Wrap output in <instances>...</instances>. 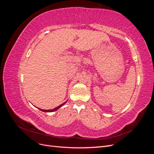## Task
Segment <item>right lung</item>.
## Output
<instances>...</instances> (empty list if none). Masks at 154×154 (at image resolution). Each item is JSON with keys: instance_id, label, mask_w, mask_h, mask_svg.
<instances>
[{"instance_id": "right-lung-1", "label": "right lung", "mask_w": 154, "mask_h": 154, "mask_svg": "<svg viewBox=\"0 0 154 154\" xmlns=\"http://www.w3.org/2000/svg\"><path fill=\"white\" fill-rule=\"evenodd\" d=\"M67 101H66V102H64V103H62V105H59L58 106L56 107V108H54V109H51V110H43V109H40V110H42V111H43V112H54V111L57 110L59 108H60V107H61L62 106H63L64 104H66V103H67Z\"/></svg>"}]
</instances>
